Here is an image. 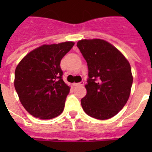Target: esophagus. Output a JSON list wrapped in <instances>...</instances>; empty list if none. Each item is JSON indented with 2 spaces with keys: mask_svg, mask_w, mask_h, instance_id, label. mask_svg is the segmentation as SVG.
Returning <instances> with one entry per match:
<instances>
[{
  "mask_svg": "<svg viewBox=\"0 0 152 152\" xmlns=\"http://www.w3.org/2000/svg\"><path fill=\"white\" fill-rule=\"evenodd\" d=\"M84 84H85V82H84L83 81H82V82H79V83H73V85L74 86H83Z\"/></svg>",
  "mask_w": 152,
  "mask_h": 152,
  "instance_id": "1",
  "label": "esophagus"
}]
</instances>
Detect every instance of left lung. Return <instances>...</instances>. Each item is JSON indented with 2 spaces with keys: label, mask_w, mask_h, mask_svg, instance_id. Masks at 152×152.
I'll return each mask as SVG.
<instances>
[{
  "label": "left lung",
  "mask_w": 152,
  "mask_h": 152,
  "mask_svg": "<svg viewBox=\"0 0 152 152\" xmlns=\"http://www.w3.org/2000/svg\"><path fill=\"white\" fill-rule=\"evenodd\" d=\"M77 47L88 67L87 95L81 100L82 108L94 118H110L123 109L129 97L133 82L129 62L103 39H82Z\"/></svg>",
  "instance_id": "left-lung-1"
}]
</instances>
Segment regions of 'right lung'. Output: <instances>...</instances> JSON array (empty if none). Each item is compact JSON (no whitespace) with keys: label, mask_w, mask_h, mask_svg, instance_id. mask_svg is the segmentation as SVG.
Wrapping results in <instances>:
<instances>
[{"label":"right lung","mask_w":152,"mask_h":152,"mask_svg":"<svg viewBox=\"0 0 152 152\" xmlns=\"http://www.w3.org/2000/svg\"><path fill=\"white\" fill-rule=\"evenodd\" d=\"M74 42L42 45L28 53L15 69V87L24 108L39 119L62 113L70 87L62 79L60 62Z\"/></svg>","instance_id":"right-lung-1"}]
</instances>
